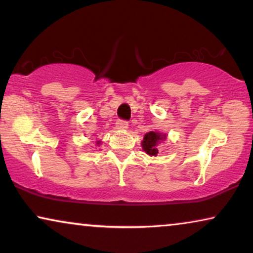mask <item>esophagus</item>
<instances>
[{"label":"esophagus","instance_id":"34e87169","mask_svg":"<svg viewBox=\"0 0 253 253\" xmlns=\"http://www.w3.org/2000/svg\"><path fill=\"white\" fill-rule=\"evenodd\" d=\"M127 126H129V123H127L126 121L117 120V122H116V129H119V130H126Z\"/></svg>","mask_w":253,"mask_h":253}]
</instances>
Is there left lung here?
<instances>
[{
	"mask_svg": "<svg viewBox=\"0 0 253 253\" xmlns=\"http://www.w3.org/2000/svg\"><path fill=\"white\" fill-rule=\"evenodd\" d=\"M167 134L157 132V131H150L144 136V139L141 141L143 150L146 152L148 155H157L159 153V144L162 140L166 139Z\"/></svg>",
	"mask_w": 253,
	"mask_h": 253,
	"instance_id": "left-lung-1",
	"label": "left lung"
}]
</instances>
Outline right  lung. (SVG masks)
Instances as JSON below:
<instances>
[{
	"label": "right lung",
	"instance_id": "add662e5",
	"mask_svg": "<svg viewBox=\"0 0 253 253\" xmlns=\"http://www.w3.org/2000/svg\"><path fill=\"white\" fill-rule=\"evenodd\" d=\"M96 144H98V145H99V144H100V141H98V143H96Z\"/></svg>",
	"mask_w": 253,
	"mask_h": 253
}]
</instances>
